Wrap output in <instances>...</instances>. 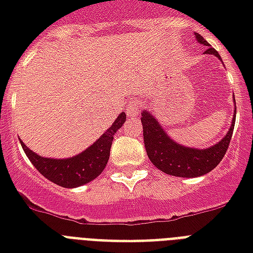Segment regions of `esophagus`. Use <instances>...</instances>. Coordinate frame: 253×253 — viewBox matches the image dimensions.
Listing matches in <instances>:
<instances>
[{"mask_svg": "<svg viewBox=\"0 0 253 253\" xmlns=\"http://www.w3.org/2000/svg\"><path fill=\"white\" fill-rule=\"evenodd\" d=\"M142 101H140V99H134V101H131L128 107H127V115H128L130 118H136V117H139V114L142 113Z\"/></svg>", "mask_w": 253, "mask_h": 253, "instance_id": "obj_1", "label": "esophagus"}]
</instances>
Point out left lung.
Instances as JSON below:
<instances>
[{"mask_svg":"<svg viewBox=\"0 0 253 253\" xmlns=\"http://www.w3.org/2000/svg\"><path fill=\"white\" fill-rule=\"evenodd\" d=\"M194 35H196V41L200 44L208 47L205 53L214 55L219 60H222L219 53L211 48L200 34L196 33ZM234 106H235L234 117H232L231 126L228 128L227 134L214 146H210L208 148H194V147L178 144L174 139L169 136L160 122L150 111L143 110V138H144V146H146L147 155L151 163L162 172L176 177H188V178L200 177L212 170L223 159L230 140H231L236 118L235 98H234Z\"/></svg>","mask_w":253,"mask_h":253,"instance_id":"left-lung-1","label":"left lung"}]
</instances>
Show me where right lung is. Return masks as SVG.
<instances>
[{"mask_svg": "<svg viewBox=\"0 0 253 253\" xmlns=\"http://www.w3.org/2000/svg\"><path fill=\"white\" fill-rule=\"evenodd\" d=\"M125 122L126 114L122 111L117 117L114 123L93 144L72 158H43L30 150L21 139L19 143L30 162L45 178L63 188H79L93 181L103 172L109 162L115 132L123 126Z\"/></svg>", "mask_w": 253, "mask_h": 253, "instance_id": "obj_1", "label": "right lung"}]
</instances>
